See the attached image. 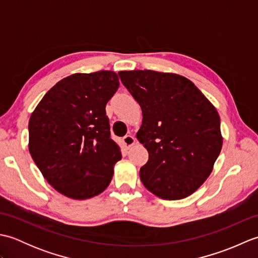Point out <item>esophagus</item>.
Listing matches in <instances>:
<instances>
[{
  "mask_svg": "<svg viewBox=\"0 0 258 258\" xmlns=\"http://www.w3.org/2000/svg\"><path fill=\"white\" fill-rule=\"evenodd\" d=\"M122 142H123V144L125 145V147H127V149H130L131 146H133L135 144V139L133 138L132 135H126V136H124V138H123Z\"/></svg>",
  "mask_w": 258,
  "mask_h": 258,
  "instance_id": "esophagus-1",
  "label": "esophagus"
}]
</instances>
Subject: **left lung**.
Masks as SVG:
<instances>
[{
	"mask_svg": "<svg viewBox=\"0 0 258 258\" xmlns=\"http://www.w3.org/2000/svg\"><path fill=\"white\" fill-rule=\"evenodd\" d=\"M143 113L136 138L149 152L142 183L160 199L182 200L205 182L223 138L216 108L188 79L151 70L122 71Z\"/></svg>",
	"mask_w": 258,
	"mask_h": 258,
	"instance_id": "1",
	"label": "left lung"
}]
</instances>
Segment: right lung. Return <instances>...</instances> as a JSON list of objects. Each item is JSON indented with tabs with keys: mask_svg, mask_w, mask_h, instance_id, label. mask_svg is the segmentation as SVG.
Returning <instances> with one entry per match:
<instances>
[{
	"mask_svg": "<svg viewBox=\"0 0 258 258\" xmlns=\"http://www.w3.org/2000/svg\"><path fill=\"white\" fill-rule=\"evenodd\" d=\"M118 86L113 71L75 73L57 82L31 115L33 161L48 184L70 199L101 194L122 158L105 111Z\"/></svg>",
	"mask_w": 258,
	"mask_h": 258,
	"instance_id": "1",
	"label": "right lung"
}]
</instances>
